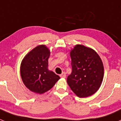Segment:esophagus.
<instances>
[{
  "label": "esophagus",
  "mask_w": 121,
  "mask_h": 121,
  "mask_svg": "<svg viewBox=\"0 0 121 121\" xmlns=\"http://www.w3.org/2000/svg\"><path fill=\"white\" fill-rule=\"evenodd\" d=\"M60 77L61 78H66V73L65 72H63L62 74H60Z\"/></svg>",
  "instance_id": "esophagus-1"
}]
</instances>
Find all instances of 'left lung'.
<instances>
[{"mask_svg": "<svg viewBox=\"0 0 121 121\" xmlns=\"http://www.w3.org/2000/svg\"><path fill=\"white\" fill-rule=\"evenodd\" d=\"M72 73L67 83L80 98L94 94L100 87L104 77V66L94 49L83 45H76L70 52Z\"/></svg>", "mask_w": 121, "mask_h": 121, "instance_id": "obj_1", "label": "left lung"}]
</instances>
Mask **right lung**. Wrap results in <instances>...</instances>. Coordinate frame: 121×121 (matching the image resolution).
Segmentation results:
<instances>
[{
  "instance_id": "1",
  "label": "right lung",
  "mask_w": 121,
  "mask_h": 121,
  "mask_svg": "<svg viewBox=\"0 0 121 121\" xmlns=\"http://www.w3.org/2000/svg\"><path fill=\"white\" fill-rule=\"evenodd\" d=\"M50 50L40 45L24 56L20 65V74L26 87L34 93L41 94L53 87L60 77L48 69Z\"/></svg>"
}]
</instances>
